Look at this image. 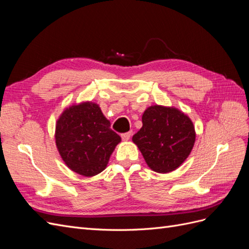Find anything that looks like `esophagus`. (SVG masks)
<instances>
[{"label":"esophagus","mask_w":249,"mask_h":249,"mask_svg":"<svg viewBox=\"0 0 249 249\" xmlns=\"http://www.w3.org/2000/svg\"><path fill=\"white\" fill-rule=\"evenodd\" d=\"M131 136H132V131L131 132H127V133H124V134H122V139L124 141H127V140H130Z\"/></svg>","instance_id":"esophagus-1"}]
</instances>
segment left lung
<instances>
[{"label":"left lung","mask_w":249,"mask_h":249,"mask_svg":"<svg viewBox=\"0 0 249 249\" xmlns=\"http://www.w3.org/2000/svg\"><path fill=\"white\" fill-rule=\"evenodd\" d=\"M132 140L150 169L167 173L180 166L190 155L195 130L182 111L155 105L143 113L142 127Z\"/></svg>","instance_id":"1"}]
</instances>
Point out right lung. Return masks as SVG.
<instances>
[{"label":"right lung","mask_w":249,"mask_h":249,"mask_svg":"<svg viewBox=\"0 0 249 249\" xmlns=\"http://www.w3.org/2000/svg\"><path fill=\"white\" fill-rule=\"evenodd\" d=\"M58 152L66 166L84 177L99 175L122 140L110 129L99 105L84 102L66 108L56 124Z\"/></svg>","instance_id":"obj_1"}]
</instances>
